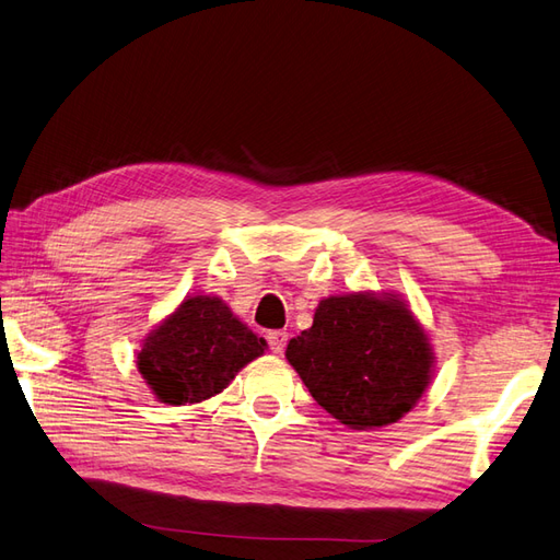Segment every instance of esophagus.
I'll return each mask as SVG.
<instances>
[{"mask_svg":"<svg viewBox=\"0 0 560 560\" xmlns=\"http://www.w3.org/2000/svg\"><path fill=\"white\" fill-rule=\"evenodd\" d=\"M288 332L284 330H272L268 332V345H270V351L272 353H282L284 351V345H288Z\"/></svg>","mask_w":560,"mask_h":560,"instance_id":"34e87169","label":"esophagus"}]
</instances>
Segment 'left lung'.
Here are the masks:
<instances>
[{"mask_svg":"<svg viewBox=\"0 0 560 560\" xmlns=\"http://www.w3.org/2000/svg\"><path fill=\"white\" fill-rule=\"evenodd\" d=\"M284 357L311 397L349 430L401 420L434 375L430 335L397 292L320 299L313 325L290 339Z\"/></svg>","mask_w":560,"mask_h":560,"instance_id":"left-lung-1","label":"left lung"}]
</instances>
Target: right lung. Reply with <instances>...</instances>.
<instances>
[{
	"label": "right lung",
	"mask_w": 560,
	"mask_h": 560,
	"mask_svg": "<svg viewBox=\"0 0 560 560\" xmlns=\"http://www.w3.org/2000/svg\"><path fill=\"white\" fill-rule=\"evenodd\" d=\"M266 349V339L221 296L192 294L142 339L138 371L161 404H201L221 394Z\"/></svg>",
	"instance_id": "1"
}]
</instances>
